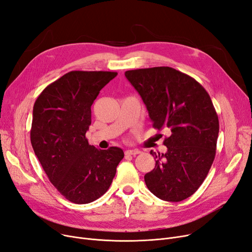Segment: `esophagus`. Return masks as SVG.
Returning <instances> with one entry per match:
<instances>
[{"instance_id":"esophagus-1","label":"esophagus","mask_w":252,"mask_h":252,"mask_svg":"<svg viewBox=\"0 0 252 252\" xmlns=\"http://www.w3.org/2000/svg\"><path fill=\"white\" fill-rule=\"evenodd\" d=\"M140 153V150L138 149H128V150H126V156H137Z\"/></svg>"}]
</instances>
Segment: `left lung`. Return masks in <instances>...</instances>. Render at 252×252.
Instances as JSON below:
<instances>
[{"label": "left lung", "mask_w": 252, "mask_h": 252, "mask_svg": "<svg viewBox=\"0 0 252 252\" xmlns=\"http://www.w3.org/2000/svg\"><path fill=\"white\" fill-rule=\"evenodd\" d=\"M126 79L146 105L152 126L168 129L166 153L150 155L156 167L145 174L148 189L158 199L180 202L204 182L216 153L220 122L204 87L170 67L130 70Z\"/></svg>", "instance_id": "obj_1"}]
</instances>
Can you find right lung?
Listing matches in <instances>:
<instances>
[{
    "label": "right lung",
    "mask_w": 252,
    "mask_h": 252,
    "mask_svg": "<svg viewBox=\"0 0 252 252\" xmlns=\"http://www.w3.org/2000/svg\"><path fill=\"white\" fill-rule=\"evenodd\" d=\"M117 75L107 71H71L49 84L32 109L31 143L48 179L67 200L89 204L110 187L122 148L89 144L92 105Z\"/></svg>",
    "instance_id": "obj_1"
}]
</instances>
